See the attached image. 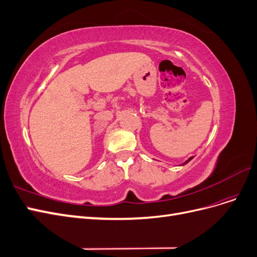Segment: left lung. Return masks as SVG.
I'll return each mask as SVG.
<instances>
[{"label":"left lung","mask_w":257,"mask_h":257,"mask_svg":"<svg viewBox=\"0 0 257 257\" xmlns=\"http://www.w3.org/2000/svg\"><path fill=\"white\" fill-rule=\"evenodd\" d=\"M193 158H194V157H191V158H190L189 160H186V161H185L184 163H182V165H185V164H188V163H189V162H190V161H191V160H192ZM182 165H181V166H182Z\"/></svg>","instance_id":"left-lung-1"}]
</instances>
